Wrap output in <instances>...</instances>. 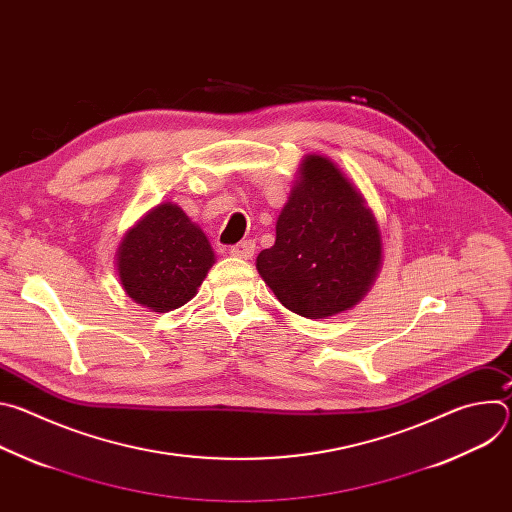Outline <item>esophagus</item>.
I'll return each mask as SVG.
<instances>
[{"label": "esophagus", "instance_id": "1", "mask_svg": "<svg viewBox=\"0 0 512 512\" xmlns=\"http://www.w3.org/2000/svg\"><path fill=\"white\" fill-rule=\"evenodd\" d=\"M229 253H231L233 257H239V259H251L253 253H255V241H251V239L241 241V243L233 245V247L229 249Z\"/></svg>", "mask_w": 512, "mask_h": 512}]
</instances>
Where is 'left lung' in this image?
Masks as SVG:
<instances>
[{
  "label": "left lung",
  "instance_id": "1",
  "mask_svg": "<svg viewBox=\"0 0 512 512\" xmlns=\"http://www.w3.org/2000/svg\"><path fill=\"white\" fill-rule=\"evenodd\" d=\"M381 233L373 210L340 168L308 156L285 202L275 245L257 271L294 314L328 318L356 306L381 267Z\"/></svg>",
  "mask_w": 512,
  "mask_h": 512
}]
</instances>
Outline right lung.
Wrapping results in <instances>:
<instances>
[{
    "label": "right lung",
    "mask_w": 512,
    "mask_h": 512,
    "mask_svg": "<svg viewBox=\"0 0 512 512\" xmlns=\"http://www.w3.org/2000/svg\"><path fill=\"white\" fill-rule=\"evenodd\" d=\"M212 263L214 251L206 235L172 202L152 208L117 249L125 294L160 314L190 302Z\"/></svg>",
    "instance_id": "1"
}]
</instances>
